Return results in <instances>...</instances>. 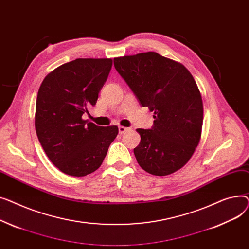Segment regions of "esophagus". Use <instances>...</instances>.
Wrapping results in <instances>:
<instances>
[{
	"label": "esophagus",
	"mask_w": 249,
	"mask_h": 249,
	"mask_svg": "<svg viewBox=\"0 0 249 249\" xmlns=\"http://www.w3.org/2000/svg\"><path fill=\"white\" fill-rule=\"evenodd\" d=\"M127 129H128L127 127L123 126V125H120V126H119V131H120V134H124V133H125V131H126Z\"/></svg>",
	"instance_id": "34e87169"
}]
</instances>
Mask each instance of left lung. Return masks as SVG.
Here are the masks:
<instances>
[{
    "label": "left lung",
    "instance_id": "obj_1",
    "mask_svg": "<svg viewBox=\"0 0 249 249\" xmlns=\"http://www.w3.org/2000/svg\"><path fill=\"white\" fill-rule=\"evenodd\" d=\"M114 67L142 107L154 111L152 129L138 128L134 153L139 165L155 176L184 167L199 144L203 101L197 83L180 62L156 52L116 57Z\"/></svg>",
    "mask_w": 249,
    "mask_h": 249
}]
</instances>
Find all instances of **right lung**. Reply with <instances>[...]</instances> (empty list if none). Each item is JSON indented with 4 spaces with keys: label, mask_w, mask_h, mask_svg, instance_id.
I'll return each mask as SVG.
<instances>
[{
    "label": "right lung",
    "mask_w": 249,
    "mask_h": 249,
    "mask_svg": "<svg viewBox=\"0 0 249 249\" xmlns=\"http://www.w3.org/2000/svg\"><path fill=\"white\" fill-rule=\"evenodd\" d=\"M111 66L110 58H78L52 70L40 85L36 134L53 165L69 176L96 171L119 134L116 125L98 126L82 120L96 104Z\"/></svg>",
    "instance_id": "right-lung-1"
}]
</instances>
